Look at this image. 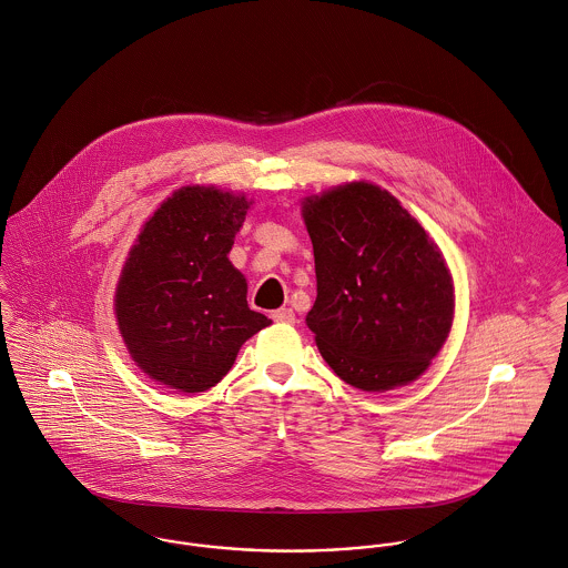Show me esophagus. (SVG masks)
I'll return each mask as SVG.
<instances>
[{"instance_id": "34e87169", "label": "esophagus", "mask_w": 568, "mask_h": 568, "mask_svg": "<svg viewBox=\"0 0 568 568\" xmlns=\"http://www.w3.org/2000/svg\"><path fill=\"white\" fill-rule=\"evenodd\" d=\"M272 317H274L276 322H287V324L296 320V315H294V312H292V310H285V307H283V310H276V312L272 314Z\"/></svg>"}]
</instances>
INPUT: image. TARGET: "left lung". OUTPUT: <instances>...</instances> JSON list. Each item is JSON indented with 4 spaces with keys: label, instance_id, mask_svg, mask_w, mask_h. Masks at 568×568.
<instances>
[{
    "label": "left lung",
    "instance_id": "left-lung-1",
    "mask_svg": "<svg viewBox=\"0 0 568 568\" xmlns=\"http://www.w3.org/2000/svg\"><path fill=\"white\" fill-rule=\"evenodd\" d=\"M317 298L307 326L333 373L364 392L420 377L453 322L438 246L400 202L371 183L307 197Z\"/></svg>",
    "mask_w": 568,
    "mask_h": 568
}]
</instances>
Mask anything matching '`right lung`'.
<instances>
[{
    "label": "right lung",
    "instance_id": "add662e5",
    "mask_svg": "<svg viewBox=\"0 0 568 568\" xmlns=\"http://www.w3.org/2000/svg\"><path fill=\"white\" fill-rule=\"evenodd\" d=\"M251 202L215 187L174 191L145 222L115 296L136 366L179 392H204L272 320L253 312L229 261Z\"/></svg>",
    "mask_w": 568,
    "mask_h": 568
}]
</instances>
